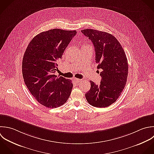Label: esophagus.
<instances>
[{
  "instance_id": "esophagus-1",
  "label": "esophagus",
  "mask_w": 154,
  "mask_h": 154,
  "mask_svg": "<svg viewBox=\"0 0 154 154\" xmlns=\"http://www.w3.org/2000/svg\"><path fill=\"white\" fill-rule=\"evenodd\" d=\"M74 82H75V83H79V82H80L82 80H81V79H75V78H74Z\"/></svg>"
}]
</instances>
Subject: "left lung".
<instances>
[{"instance_id": "8db88e82", "label": "left lung", "mask_w": 154, "mask_h": 154, "mask_svg": "<svg viewBox=\"0 0 154 154\" xmlns=\"http://www.w3.org/2000/svg\"><path fill=\"white\" fill-rule=\"evenodd\" d=\"M81 31L92 42L97 68L103 70L100 85L91 81L86 98L94 107H107L118 100L126 85L128 65L125 53L112 34L91 29Z\"/></svg>"}]
</instances>
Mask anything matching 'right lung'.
<instances>
[{
  "label": "right lung",
  "instance_id": "1",
  "mask_svg": "<svg viewBox=\"0 0 154 154\" xmlns=\"http://www.w3.org/2000/svg\"><path fill=\"white\" fill-rule=\"evenodd\" d=\"M76 30L51 29L41 32L29 42L23 58L22 74L31 94L42 105L56 108L69 97L71 80L54 75L61 59Z\"/></svg>",
  "mask_w": 154,
  "mask_h": 154
}]
</instances>
